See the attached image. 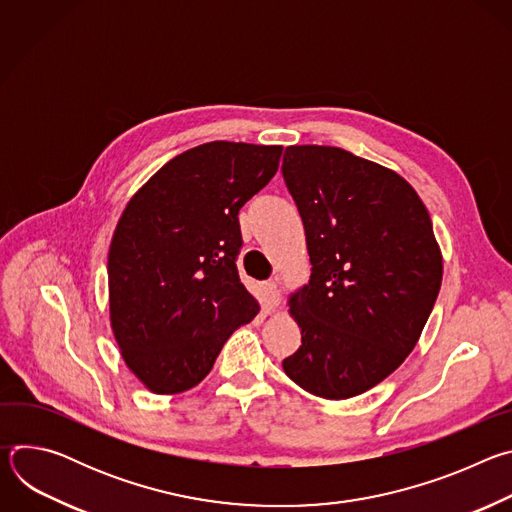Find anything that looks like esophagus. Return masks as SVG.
Listing matches in <instances>:
<instances>
[{"label": "esophagus", "instance_id": "1", "mask_svg": "<svg viewBox=\"0 0 512 512\" xmlns=\"http://www.w3.org/2000/svg\"><path fill=\"white\" fill-rule=\"evenodd\" d=\"M263 300H265L267 312H273L281 304V294H279V287L275 281H267L263 285Z\"/></svg>", "mask_w": 512, "mask_h": 512}]
</instances>
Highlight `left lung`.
I'll return each instance as SVG.
<instances>
[{"label": "left lung", "mask_w": 512, "mask_h": 512, "mask_svg": "<svg viewBox=\"0 0 512 512\" xmlns=\"http://www.w3.org/2000/svg\"><path fill=\"white\" fill-rule=\"evenodd\" d=\"M281 172L312 263L287 302L302 346L283 371L316 397L350 399L415 348L440 294L442 251L419 194L381 164L332 145H289Z\"/></svg>", "instance_id": "left-lung-1"}]
</instances>
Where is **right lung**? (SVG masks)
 I'll return each instance as SVG.
<instances>
[{
  "mask_svg": "<svg viewBox=\"0 0 512 512\" xmlns=\"http://www.w3.org/2000/svg\"><path fill=\"white\" fill-rule=\"evenodd\" d=\"M281 145L208 141L127 202L109 257V318L127 369L156 395L196 387L259 314L241 283L239 210L277 172Z\"/></svg>",
  "mask_w": 512,
  "mask_h": 512,
  "instance_id": "1",
  "label": "right lung"
}]
</instances>
